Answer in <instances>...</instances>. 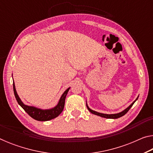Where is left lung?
I'll list each match as a JSON object with an SVG mask.
<instances>
[{"label":"left lung","mask_w":153,"mask_h":153,"mask_svg":"<svg viewBox=\"0 0 153 153\" xmlns=\"http://www.w3.org/2000/svg\"><path fill=\"white\" fill-rule=\"evenodd\" d=\"M139 96H138V97L136 98V99L134 100V101L131 103V104L128 107H127L126 109H124L123 111H121L120 113H115V114H105V113H98L97 112V111H93L92 110L91 108H90L88 106V104L86 102V107L88 108V109L89 110V111L91 113L94 114V115H98V116H100V117H104V118H107V119H117V118H120L121 117H122L124 115H126L127 113V112L130 109V108L132 107V105L134 104V102H135L137 100H138Z\"/></svg>","instance_id":"8db88e82"}]
</instances>
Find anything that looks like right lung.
<instances>
[{"mask_svg": "<svg viewBox=\"0 0 153 153\" xmlns=\"http://www.w3.org/2000/svg\"><path fill=\"white\" fill-rule=\"evenodd\" d=\"M69 89H70V87L68 88L63 93V94L61 95L60 99L59 100L57 105H56L55 107L48 108V109H42V108L33 107V106H29L25 105L24 103L22 102V100H21L19 95L17 94L16 89H15V83L13 81L14 94L18 104L24 108V111L30 116L31 117H32L36 120L40 121L51 120H53V119H55L56 117H58V116L60 115L64 108L65 98Z\"/></svg>", "mask_w": 153, "mask_h": 153, "instance_id": "1", "label": "right lung"}]
</instances>
